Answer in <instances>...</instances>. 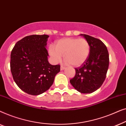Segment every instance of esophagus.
Returning a JSON list of instances; mask_svg holds the SVG:
<instances>
[{"label":"esophagus","instance_id":"esophagus-1","mask_svg":"<svg viewBox=\"0 0 126 126\" xmlns=\"http://www.w3.org/2000/svg\"><path fill=\"white\" fill-rule=\"evenodd\" d=\"M65 68V66H63V65H61V67H60V69H61V70H63Z\"/></svg>","mask_w":126,"mask_h":126}]
</instances>
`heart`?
I'll use <instances>...</instances> for the list:
<instances>
[{"label":"heart","mask_w":126,"mask_h":126,"mask_svg":"<svg viewBox=\"0 0 126 126\" xmlns=\"http://www.w3.org/2000/svg\"><path fill=\"white\" fill-rule=\"evenodd\" d=\"M48 51L54 62L59 61L63 55L67 63L77 67L87 60L90 53V46L85 38H66L57 41L54 47L50 46Z\"/></svg>","instance_id":"obj_1"}]
</instances>
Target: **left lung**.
<instances>
[{
  "label": "left lung",
  "mask_w": 126,
  "mask_h": 126,
  "mask_svg": "<svg viewBox=\"0 0 126 126\" xmlns=\"http://www.w3.org/2000/svg\"><path fill=\"white\" fill-rule=\"evenodd\" d=\"M89 42L90 53L87 61L75 68V77L70 80L72 86L79 92L90 94L102 85L109 66V54L101 40L86 34H81Z\"/></svg>",
  "instance_id": "1"
}]
</instances>
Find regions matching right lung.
Here are the masks:
<instances>
[{
	"label": "right lung",
	"instance_id": "obj_1",
	"mask_svg": "<svg viewBox=\"0 0 126 126\" xmlns=\"http://www.w3.org/2000/svg\"><path fill=\"white\" fill-rule=\"evenodd\" d=\"M47 35L26 36L18 41L11 53L10 69L18 87L32 95L48 90L60 71V65L50 64L45 46Z\"/></svg>",
	"mask_w": 126,
	"mask_h": 126
}]
</instances>
